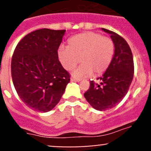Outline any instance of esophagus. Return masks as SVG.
Wrapping results in <instances>:
<instances>
[{
	"label": "esophagus",
	"instance_id": "obj_1",
	"mask_svg": "<svg viewBox=\"0 0 151 151\" xmlns=\"http://www.w3.org/2000/svg\"><path fill=\"white\" fill-rule=\"evenodd\" d=\"M71 81H72V82H80V81H81V79L71 77Z\"/></svg>",
	"mask_w": 151,
	"mask_h": 151
}]
</instances>
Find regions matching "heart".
<instances>
[{
    "label": "heart",
    "instance_id": "b5f03b06",
    "mask_svg": "<svg viewBox=\"0 0 151 151\" xmlns=\"http://www.w3.org/2000/svg\"><path fill=\"white\" fill-rule=\"evenodd\" d=\"M114 53L115 45L110 38L95 32H85L70 38L67 47L59 48L58 57L67 71L74 69L81 61L83 64L73 74L86 77L93 72L95 75L103 74L110 65Z\"/></svg>",
    "mask_w": 151,
    "mask_h": 151
}]
</instances>
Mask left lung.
Instances as JSON below:
<instances>
[{
    "instance_id": "1",
    "label": "left lung",
    "mask_w": 151,
    "mask_h": 151,
    "mask_svg": "<svg viewBox=\"0 0 151 151\" xmlns=\"http://www.w3.org/2000/svg\"><path fill=\"white\" fill-rule=\"evenodd\" d=\"M110 34L115 45V54L105 73L93 81L84 93L85 98L94 109L99 111L109 109L121 102L126 95L134 77V60L132 50L126 41L116 33L101 28Z\"/></svg>"
}]
</instances>
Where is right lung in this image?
Masks as SVG:
<instances>
[{
  "mask_svg": "<svg viewBox=\"0 0 151 151\" xmlns=\"http://www.w3.org/2000/svg\"><path fill=\"white\" fill-rule=\"evenodd\" d=\"M66 30L43 28L28 33L17 44L12 59V77L19 98L37 112L52 110L70 81L58 57Z\"/></svg>",
  "mask_w": 151,
  "mask_h": 151,
  "instance_id": "add662e5",
  "label": "right lung"
}]
</instances>
